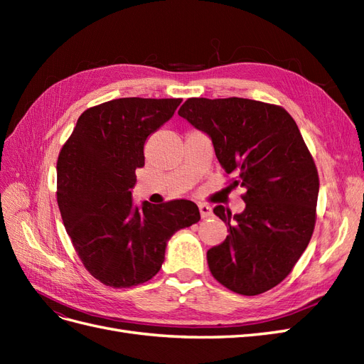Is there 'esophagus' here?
<instances>
[{"label":"esophagus","instance_id":"34e87169","mask_svg":"<svg viewBox=\"0 0 364 364\" xmlns=\"http://www.w3.org/2000/svg\"><path fill=\"white\" fill-rule=\"evenodd\" d=\"M199 211H200L202 218H208V217H211V215H213V209H211V206L206 205V203H199Z\"/></svg>","mask_w":364,"mask_h":364}]
</instances>
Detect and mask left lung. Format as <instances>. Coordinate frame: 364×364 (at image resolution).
Returning a JSON list of instances; mask_svg holds the SVG:
<instances>
[{
  "mask_svg": "<svg viewBox=\"0 0 364 364\" xmlns=\"http://www.w3.org/2000/svg\"><path fill=\"white\" fill-rule=\"evenodd\" d=\"M179 115L213 141L232 186H243V213L218 205L229 235L208 250L213 277L238 294L255 296L289 277L310 243L318 196L311 153L291 115L249 98H188Z\"/></svg>",
  "mask_w": 364,
  "mask_h": 364,
  "instance_id": "8db88e82",
  "label": "left lung"
}]
</instances>
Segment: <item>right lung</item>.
I'll return each instance as SVG.
<instances>
[{
  "label": "right lung",
  "mask_w": 364,
  "mask_h": 364,
  "mask_svg": "<svg viewBox=\"0 0 364 364\" xmlns=\"http://www.w3.org/2000/svg\"><path fill=\"white\" fill-rule=\"evenodd\" d=\"M181 98H117L86 109L58 159V205L77 255L95 279L127 289L159 272L168 240L200 220L191 200H132L146 139Z\"/></svg>",
  "instance_id": "1"
}]
</instances>
